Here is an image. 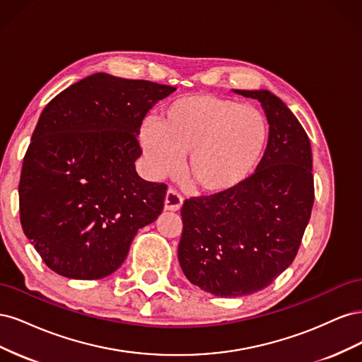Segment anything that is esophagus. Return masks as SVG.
Masks as SVG:
<instances>
[{
	"mask_svg": "<svg viewBox=\"0 0 362 362\" xmlns=\"http://www.w3.org/2000/svg\"><path fill=\"white\" fill-rule=\"evenodd\" d=\"M182 202H184L182 196L177 190L169 189L166 193V198H164V210L178 211L182 206Z\"/></svg>",
	"mask_w": 362,
	"mask_h": 362,
	"instance_id": "1",
	"label": "esophagus"
}]
</instances>
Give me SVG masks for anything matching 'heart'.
<instances>
[{
    "label": "heart",
    "instance_id": "obj_1",
    "mask_svg": "<svg viewBox=\"0 0 362 362\" xmlns=\"http://www.w3.org/2000/svg\"><path fill=\"white\" fill-rule=\"evenodd\" d=\"M269 127L259 108L208 93L181 96L140 128L152 177L177 173L204 193L221 194L246 181L264 154Z\"/></svg>",
    "mask_w": 362,
    "mask_h": 362
}]
</instances>
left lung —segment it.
Wrapping results in <instances>:
<instances>
[{"instance_id": "8db88e82", "label": "left lung", "mask_w": 362, "mask_h": 362, "mask_svg": "<svg viewBox=\"0 0 362 362\" xmlns=\"http://www.w3.org/2000/svg\"><path fill=\"white\" fill-rule=\"evenodd\" d=\"M261 103L269 141L255 173L221 194L185 199L180 266L221 298L269 287L298 254L314 204L313 154L299 120L269 90H234Z\"/></svg>"}]
</instances>
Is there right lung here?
I'll return each mask as SVG.
<instances>
[{
	"label": "right lung",
	"mask_w": 362,
	"mask_h": 362,
	"mask_svg": "<svg viewBox=\"0 0 362 362\" xmlns=\"http://www.w3.org/2000/svg\"><path fill=\"white\" fill-rule=\"evenodd\" d=\"M177 89L98 72L51 100L19 181L24 234L43 262L71 279H101L163 211L166 184L139 177L137 136L152 105Z\"/></svg>",
	"instance_id": "right-lung-1"
}]
</instances>
